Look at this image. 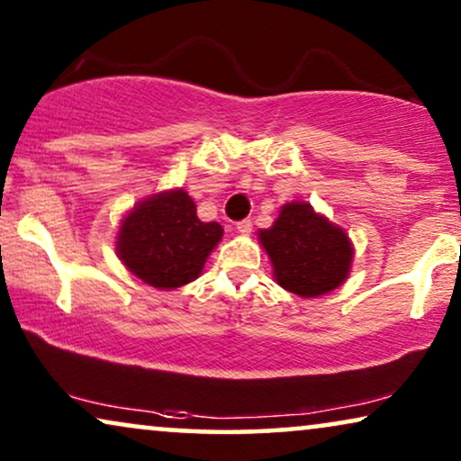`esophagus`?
Wrapping results in <instances>:
<instances>
[{"label": "esophagus", "instance_id": "34e87169", "mask_svg": "<svg viewBox=\"0 0 461 461\" xmlns=\"http://www.w3.org/2000/svg\"><path fill=\"white\" fill-rule=\"evenodd\" d=\"M251 229H254L251 220H241V222H237V232H239V235H249Z\"/></svg>", "mask_w": 461, "mask_h": 461}]
</instances>
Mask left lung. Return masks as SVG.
<instances>
[{"instance_id":"left-lung-1","label":"left lung","mask_w":461,"mask_h":461,"mask_svg":"<svg viewBox=\"0 0 461 461\" xmlns=\"http://www.w3.org/2000/svg\"><path fill=\"white\" fill-rule=\"evenodd\" d=\"M258 241L270 258L275 281L300 298L338 289L355 260L348 232L304 201L283 205L273 226L258 230Z\"/></svg>"}]
</instances>
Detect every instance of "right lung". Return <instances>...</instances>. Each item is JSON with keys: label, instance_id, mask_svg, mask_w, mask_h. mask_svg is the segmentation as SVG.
<instances>
[{"label": "right lung", "instance_id": "1", "mask_svg": "<svg viewBox=\"0 0 461 461\" xmlns=\"http://www.w3.org/2000/svg\"><path fill=\"white\" fill-rule=\"evenodd\" d=\"M222 235L218 222H201L197 205L185 188H167L138 201L125 213L115 251L136 279L172 292L203 273L207 256Z\"/></svg>", "mask_w": 461, "mask_h": 461}]
</instances>
